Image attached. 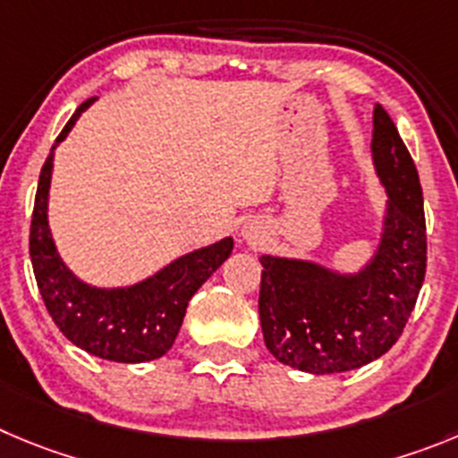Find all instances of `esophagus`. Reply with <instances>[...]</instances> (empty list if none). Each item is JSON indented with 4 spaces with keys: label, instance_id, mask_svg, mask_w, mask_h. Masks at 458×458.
Here are the masks:
<instances>
[{
    "label": "esophagus",
    "instance_id": "obj_1",
    "mask_svg": "<svg viewBox=\"0 0 458 458\" xmlns=\"http://www.w3.org/2000/svg\"><path fill=\"white\" fill-rule=\"evenodd\" d=\"M242 234H243V239H246V242H258L259 237H262V234H259V228H255V225H246V228L242 230Z\"/></svg>",
    "mask_w": 458,
    "mask_h": 458
}]
</instances>
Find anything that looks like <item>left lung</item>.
<instances>
[{"label":"left lung","instance_id":"8db88e82","mask_svg":"<svg viewBox=\"0 0 458 458\" xmlns=\"http://www.w3.org/2000/svg\"><path fill=\"white\" fill-rule=\"evenodd\" d=\"M375 174L386 191L375 253L357 271L262 255L259 323L268 352L311 375L370 364L400 339L427 267L418 171L386 110L375 104Z\"/></svg>","mask_w":458,"mask_h":458}]
</instances>
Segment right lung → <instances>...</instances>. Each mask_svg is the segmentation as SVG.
Returning <instances> with one entry per match:
<instances>
[{
    "label": "right lung",
    "mask_w": 458,
    "mask_h": 458,
    "mask_svg": "<svg viewBox=\"0 0 458 458\" xmlns=\"http://www.w3.org/2000/svg\"><path fill=\"white\" fill-rule=\"evenodd\" d=\"M97 97L76 108L42 165L33 205L29 253L47 311L72 344L108 361L144 364L160 359L174 345L185 318L187 302L230 258L234 242L233 237H224L203 249L181 255L157 273L128 287H94L81 280L55 249L47 209L55 147L70 135L81 113H85Z\"/></svg>",
    "instance_id": "obj_1"
}]
</instances>
